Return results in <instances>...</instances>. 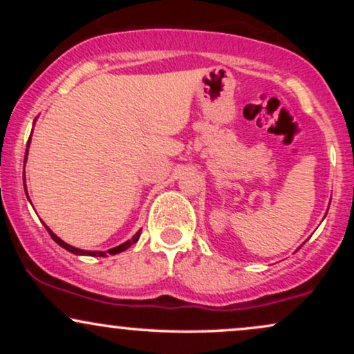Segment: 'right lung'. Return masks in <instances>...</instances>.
<instances>
[{
    "instance_id": "1",
    "label": "right lung",
    "mask_w": 354,
    "mask_h": 354,
    "mask_svg": "<svg viewBox=\"0 0 354 354\" xmlns=\"http://www.w3.org/2000/svg\"><path fill=\"white\" fill-rule=\"evenodd\" d=\"M28 145H30V141H28ZM26 154H28V149H26ZM26 196H28V193H26ZM46 226V225H44ZM46 230H48V233H50V236L55 239L56 243H58V245L61 246V248H64V250H68L70 251V253H73V254H84V256H106V254H116V253H121V251H126L128 250L129 246L133 245V243H136L138 239H140V234H141V231H138V233L135 234V236H133L131 239H128V241L126 243H123V245H120V246H116V248H111V250H108V251H84V250H80V248H75V246H71V245H68V243H64L63 239H59L58 236H56L55 233H53V231L48 228L46 226Z\"/></svg>"
}]
</instances>
